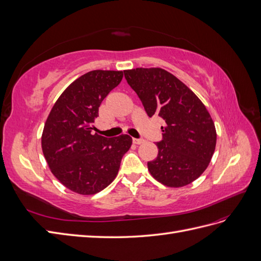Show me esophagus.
<instances>
[{
    "mask_svg": "<svg viewBox=\"0 0 261 261\" xmlns=\"http://www.w3.org/2000/svg\"><path fill=\"white\" fill-rule=\"evenodd\" d=\"M133 143L136 144V145H141L145 143V139L143 138H133Z\"/></svg>",
    "mask_w": 261,
    "mask_h": 261,
    "instance_id": "34e87169",
    "label": "esophagus"
}]
</instances>
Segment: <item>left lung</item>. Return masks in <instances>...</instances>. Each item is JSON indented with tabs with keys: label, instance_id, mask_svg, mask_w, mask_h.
I'll return each mask as SVG.
<instances>
[{
	"label": "left lung",
	"instance_id": "8db88e82",
	"mask_svg": "<svg viewBox=\"0 0 261 261\" xmlns=\"http://www.w3.org/2000/svg\"><path fill=\"white\" fill-rule=\"evenodd\" d=\"M148 116L164 121L158 156L148 170L169 187L191 184L207 169L216 149L215 123L199 98L174 75L162 68L124 70Z\"/></svg>",
	"mask_w": 261,
	"mask_h": 261
}]
</instances>
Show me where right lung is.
Masks as SVG:
<instances>
[{"instance_id": "1", "label": "right lung", "mask_w": 261, "mask_h": 261, "mask_svg": "<svg viewBox=\"0 0 261 261\" xmlns=\"http://www.w3.org/2000/svg\"><path fill=\"white\" fill-rule=\"evenodd\" d=\"M123 72L91 70L70 84L55 102L41 137L53 175L70 191L93 195L112 183L132 137L93 134L99 107L121 83Z\"/></svg>"}]
</instances>
